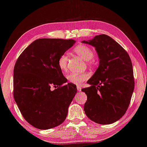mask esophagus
Segmentation results:
<instances>
[{
  "mask_svg": "<svg viewBox=\"0 0 147 147\" xmlns=\"http://www.w3.org/2000/svg\"><path fill=\"white\" fill-rule=\"evenodd\" d=\"M77 91H81V86H77Z\"/></svg>",
  "mask_w": 147,
  "mask_h": 147,
  "instance_id": "1",
  "label": "esophagus"
}]
</instances>
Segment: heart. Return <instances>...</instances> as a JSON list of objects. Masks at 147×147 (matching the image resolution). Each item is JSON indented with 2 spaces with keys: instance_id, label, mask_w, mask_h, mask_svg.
<instances>
[{
  "instance_id": "obj_1",
  "label": "heart",
  "mask_w": 147,
  "mask_h": 147,
  "mask_svg": "<svg viewBox=\"0 0 147 147\" xmlns=\"http://www.w3.org/2000/svg\"><path fill=\"white\" fill-rule=\"evenodd\" d=\"M75 53H76L79 57L86 61L90 62V61L94 57V52L93 50L89 47L86 45H79L74 49ZM68 55L63 54L61 55L58 59V66L60 70L63 71H65L67 70L68 64ZM88 78V75L86 73L75 74L71 73L67 76L68 81L71 84L80 85L81 83Z\"/></svg>"
}]
</instances>
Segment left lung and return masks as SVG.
I'll return each mask as SVG.
<instances>
[{
	"label": "left lung",
	"instance_id": "8db88e82",
	"mask_svg": "<svg viewBox=\"0 0 147 147\" xmlns=\"http://www.w3.org/2000/svg\"><path fill=\"white\" fill-rule=\"evenodd\" d=\"M82 43L94 47L99 59L98 68L87 82L90 86L81 90L88 97L85 114L99 124L115 123L125 115L134 89L131 58L120 44L106 34Z\"/></svg>",
	"mask_w": 147,
	"mask_h": 147
}]
</instances>
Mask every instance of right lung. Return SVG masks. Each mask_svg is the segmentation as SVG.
Instances as JSON below:
<instances>
[{"label": "right lung", "instance_id": "obj_1", "mask_svg": "<svg viewBox=\"0 0 147 147\" xmlns=\"http://www.w3.org/2000/svg\"><path fill=\"white\" fill-rule=\"evenodd\" d=\"M76 41L41 38L22 52L13 70V96L22 116L39 129L61 124L77 93L76 85L68 83L58 59ZM51 85L57 87L52 91Z\"/></svg>", "mask_w": 147, "mask_h": 147}]
</instances>
